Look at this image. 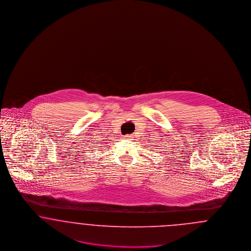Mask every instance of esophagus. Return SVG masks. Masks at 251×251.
Returning a JSON list of instances; mask_svg holds the SVG:
<instances>
[{
  "label": "esophagus",
  "instance_id": "esophagus-1",
  "mask_svg": "<svg viewBox=\"0 0 251 251\" xmlns=\"http://www.w3.org/2000/svg\"><path fill=\"white\" fill-rule=\"evenodd\" d=\"M131 137H132L131 134H126V135H125V138H126V139H131Z\"/></svg>",
  "mask_w": 251,
  "mask_h": 251
}]
</instances>
